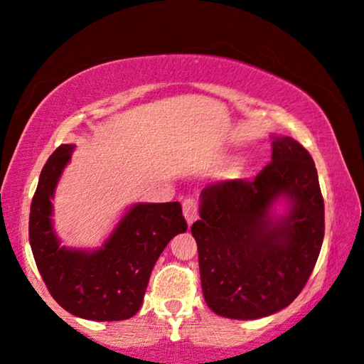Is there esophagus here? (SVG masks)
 I'll return each mask as SVG.
<instances>
[{
  "label": "esophagus",
  "mask_w": 364,
  "mask_h": 364,
  "mask_svg": "<svg viewBox=\"0 0 364 364\" xmlns=\"http://www.w3.org/2000/svg\"><path fill=\"white\" fill-rule=\"evenodd\" d=\"M183 215H185L188 225H193L198 220V203L193 198H186L183 201Z\"/></svg>",
  "instance_id": "esophagus-1"
}]
</instances>
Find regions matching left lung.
I'll list each match as a JSON object with an SVG mask.
<instances>
[{"label":"left lung","mask_w":364,"mask_h":364,"mask_svg":"<svg viewBox=\"0 0 364 364\" xmlns=\"http://www.w3.org/2000/svg\"><path fill=\"white\" fill-rule=\"evenodd\" d=\"M279 197L289 215L274 218ZM198 245L203 296L220 316L256 319L287 308L313 273L324 236L318 171L296 139L273 138L271 161L253 181L231 179L201 191Z\"/></svg>","instance_id":"left-lung-1"}]
</instances>
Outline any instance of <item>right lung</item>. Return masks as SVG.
I'll use <instances>...</instances> for the list:
<instances>
[{"label": "right lung", "instance_id": "1", "mask_svg": "<svg viewBox=\"0 0 364 364\" xmlns=\"http://www.w3.org/2000/svg\"><path fill=\"white\" fill-rule=\"evenodd\" d=\"M73 148L61 144L40 174L30 211L33 256L48 291L66 311L93 321L128 319L141 308L159 255L169 240L188 230L181 205L139 203L100 250L65 248L53 231L51 198Z\"/></svg>", "mask_w": 364, "mask_h": 364}]
</instances>
